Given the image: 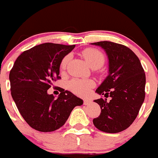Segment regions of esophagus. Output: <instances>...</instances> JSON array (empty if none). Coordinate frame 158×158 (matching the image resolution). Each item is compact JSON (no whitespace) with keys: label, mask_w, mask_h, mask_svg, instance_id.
<instances>
[{"label":"esophagus","mask_w":158,"mask_h":158,"mask_svg":"<svg viewBox=\"0 0 158 158\" xmlns=\"http://www.w3.org/2000/svg\"><path fill=\"white\" fill-rule=\"evenodd\" d=\"M91 100L90 99H84V105H88V104H91Z\"/></svg>","instance_id":"34e87169"}]
</instances>
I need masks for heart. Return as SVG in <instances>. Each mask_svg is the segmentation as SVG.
Instances as JSON below:
<instances>
[{
  "instance_id": "1",
  "label": "heart",
  "mask_w": 158,
  "mask_h": 158,
  "mask_svg": "<svg viewBox=\"0 0 158 158\" xmlns=\"http://www.w3.org/2000/svg\"><path fill=\"white\" fill-rule=\"evenodd\" d=\"M82 56L87 64L93 69H97L104 64V55L94 48H87L82 51ZM69 55L63 57L60 64V71H64L69 61ZM95 83L88 79H73L68 83V89L74 94L80 97H86L89 94L91 89L94 87Z\"/></svg>"
}]
</instances>
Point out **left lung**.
I'll list each match as a JSON object with an SVG mask.
<instances>
[{
    "label": "left lung",
    "instance_id": "left-lung-1",
    "mask_svg": "<svg viewBox=\"0 0 158 158\" xmlns=\"http://www.w3.org/2000/svg\"><path fill=\"white\" fill-rule=\"evenodd\" d=\"M91 44L101 47L109 60V74L96 92L110 97L94 100L101 109L94 125L106 133H118L131 126L137 118L145 98L146 77L140 60L127 47L110 41Z\"/></svg>",
    "mask_w": 158,
    "mask_h": 158
}]
</instances>
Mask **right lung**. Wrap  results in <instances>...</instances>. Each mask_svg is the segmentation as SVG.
Listing matches in <instances>:
<instances>
[{"label":"right lung","mask_w":158,"mask_h":158,"mask_svg":"<svg viewBox=\"0 0 158 158\" xmlns=\"http://www.w3.org/2000/svg\"><path fill=\"white\" fill-rule=\"evenodd\" d=\"M75 45L44 43L24 51L9 74L10 93L20 114L32 128L41 132L57 130L83 100L60 88L55 99L48 90L59 80L60 64Z\"/></svg>","instance_id":"1"}]
</instances>
